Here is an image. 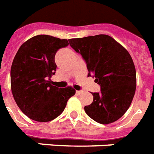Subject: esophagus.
I'll list each match as a JSON object with an SVG mask.
<instances>
[{"label":"esophagus","instance_id":"esophagus-1","mask_svg":"<svg viewBox=\"0 0 154 154\" xmlns=\"http://www.w3.org/2000/svg\"><path fill=\"white\" fill-rule=\"evenodd\" d=\"M76 93H77V94H78V95H79V94H82L83 91H76Z\"/></svg>","mask_w":154,"mask_h":154}]
</instances>
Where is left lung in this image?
I'll list each match as a JSON object with an SVG mask.
<instances>
[{"instance_id": "left-lung-1", "label": "left lung", "mask_w": 154, "mask_h": 154, "mask_svg": "<svg viewBox=\"0 0 154 154\" xmlns=\"http://www.w3.org/2000/svg\"><path fill=\"white\" fill-rule=\"evenodd\" d=\"M72 48L82 54L88 76L100 86L92 93L93 102L85 112L100 124L114 122L129 109L135 93L136 72L129 52L112 37L104 34L68 40Z\"/></svg>"}]
</instances>
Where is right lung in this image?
Segmentation results:
<instances>
[{"label":"right lung","mask_w":154,"mask_h":154,"mask_svg":"<svg viewBox=\"0 0 154 154\" xmlns=\"http://www.w3.org/2000/svg\"><path fill=\"white\" fill-rule=\"evenodd\" d=\"M68 45V40L37 35L25 42L14 58L11 91L18 107L30 119L40 122L54 120L76 93L72 86L58 88L51 81L57 68L55 54Z\"/></svg>","instance_id":"1"}]
</instances>
